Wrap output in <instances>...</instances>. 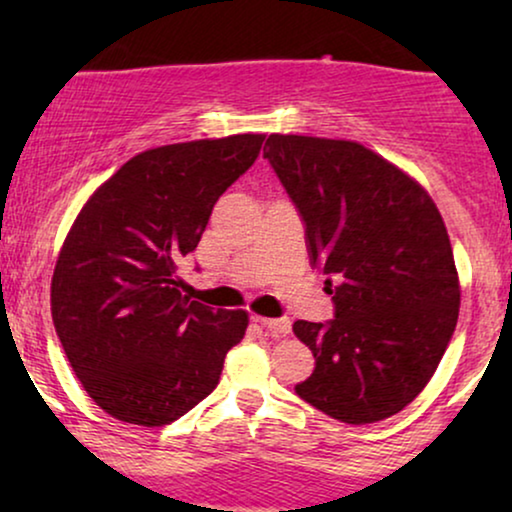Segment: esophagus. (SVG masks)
Listing matches in <instances>:
<instances>
[{
    "mask_svg": "<svg viewBox=\"0 0 512 512\" xmlns=\"http://www.w3.org/2000/svg\"><path fill=\"white\" fill-rule=\"evenodd\" d=\"M254 321H258L263 328L275 335V338H282V335L291 333V321L289 319H265V317H254Z\"/></svg>",
    "mask_w": 512,
    "mask_h": 512,
    "instance_id": "esophagus-1",
    "label": "esophagus"
}]
</instances>
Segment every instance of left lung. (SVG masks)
Returning a JSON list of instances; mask_svg holds the SVG:
<instances>
[{
  "label": "left lung",
  "mask_w": 512,
  "mask_h": 512,
  "mask_svg": "<svg viewBox=\"0 0 512 512\" xmlns=\"http://www.w3.org/2000/svg\"><path fill=\"white\" fill-rule=\"evenodd\" d=\"M265 146L335 305L326 324H293L317 361L296 394L345 424L396 415L436 373L457 326L443 216L415 179L356 142L270 135Z\"/></svg>",
  "instance_id": "obj_1"
}]
</instances>
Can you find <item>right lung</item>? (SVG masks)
<instances>
[{"mask_svg":"<svg viewBox=\"0 0 512 512\" xmlns=\"http://www.w3.org/2000/svg\"><path fill=\"white\" fill-rule=\"evenodd\" d=\"M263 139L233 135L139 153L76 216L53 272V324L83 389L111 417L170 424L219 384L249 314L181 296L174 272Z\"/></svg>","mask_w":512,"mask_h":512,"instance_id":"1","label":"right lung"}]
</instances>
